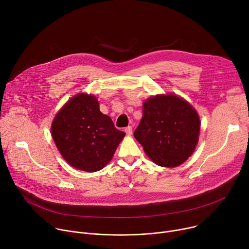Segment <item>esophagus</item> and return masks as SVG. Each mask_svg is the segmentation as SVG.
I'll return each instance as SVG.
<instances>
[{"instance_id": "34e87169", "label": "esophagus", "mask_w": 249, "mask_h": 249, "mask_svg": "<svg viewBox=\"0 0 249 249\" xmlns=\"http://www.w3.org/2000/svg\"><path fill=\"white\" fill-rule=\"evenodd\" d=\"M124 131H125V133H126L127 135H132V133H133V131H132V126L126 127Z\"/></svg>"}]
</instances>
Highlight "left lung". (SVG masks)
Segmentation results:
<instances>
[{
    "instance_id": "8db88e82",
    "label": "left lung",
    "mask_w": 249,
    "mask_h": 249,
    "mask_svg": "<svg viewBox=\"0 0 249 249\" xmlns=\"http://www.w3.org/2000/svg\"><path fill=\"white\" fill-rule=\"evenodd\" d=\"M200 133L197 111L175 94H159L143 104V117L134 137L158 165L175 167L194 152Z\"/></svg>"
}]
</instances>
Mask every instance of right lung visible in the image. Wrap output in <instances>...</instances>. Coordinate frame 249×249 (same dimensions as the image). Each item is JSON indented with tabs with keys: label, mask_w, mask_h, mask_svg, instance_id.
Wrapping results in <instances>:
<instances>
[{
	"label": "right lung",
	"mask_w": 249,
	"mask_h": 249,
	"mask_svg": "<svg viewBox=\"0 0 249 249\" xmlns=\"http://www.w3.org/2000/svg\"><path fill=\"white\" fill-rule=\"evenodd\" d=\"M51 134L64 160L87 172L107 164L125 136L100 112L97 98L87 93L75 95L63 106L52 122Z\"/></svg>",
	"instance_id": "obj_1"
}]
</instances>
